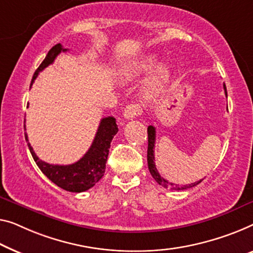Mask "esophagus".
Segmentation results:
<instances>
[{
  "label": "esophagus",
  "mask_w": 253,
  "mask_h": 253,
  "mask_svg": "<svg viewBox=\"0 0 253 253\" xmlns=\"http://www.w3.org/2000/svg\"><path fill=\"white\" fill-rule=\"evenodd\" d=\"M142 114V108L141 105L137 103H130L126 105L125 110H124V117L126 120L134 119L135 117H137Z\"/></svg>",
  "instance_id": "esophagus-1"
}]
</instances>
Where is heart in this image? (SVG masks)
<instances>
[{"instance_id":"1","label":"heart","mask_w":253,"mask_h":253,"mask_svg":"<svg viewBox=\"0 0 253 253\" xmlns=\"http://www.w3.org/2000/svg\"><path fill=\"white\" fill-rule=\"evenodd\" d=\"M154 58L153 55H148L144 58L137 60V61L131 62L129 65L126 66L123 69V78L124 79H130L137 75L144 73L149 69V68L153 65ZM169 78V67L166 63H161L157 67V69L154 70L152 76L146 82L145 87H144V95L148 97H152L156 95L157 93H159V90L164 87L166 82Z\"/></svg>"}]
</instances>
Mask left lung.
<instances>
[{
  "label": "left lung",
  "instance_id": "8db88e82",
  "mask_svg": "<svg viewBox=\"0 0 253 253\" xmlns=\"http://www.w3.org/2000/svg\"><path fill=\"white\" fill-rule=\"evenodd\" d=\"M224 89H225V94L226 96H227V90H226V85L224 84ZM148 167H149V170L151 172V175L154 179H156V182L159 184V185L164 186L166 188H171V190H185V188L188 187H193L195 185H198L199 183L202 182V179L198 180V182L195 183H191L188 184V185H184V186H178L177 184H172V183H169L168 180H166L164 177H161L159 171H158V169L156 167V163H154V144H156V128L153 126H149L148 127Z\"/></svg>",
  "mask_w": 253,
  "mask_h": 253
}]
</instances>
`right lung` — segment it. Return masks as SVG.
Here are the masks:
<instances>
[{"mask_svg":"<svg viewBox=\"0 0 253 253\" xmlns=\"http://www.w3.org/2000/svg\"><path fill=\"white\" fill-rule=\"evenodd\" d=\"M68 51V48H63L61 44H56L48 51L47 55L45 56L43 62L34 74L32 84L39 74L45 69L51 63H53L56 56L61 52ZM28 107V105H27ZM118 131V126L116 124V119L114 117H105L101 119V123L97 128L95 137L93 139L92 145L88 149L87 152L84 154V157L81 158L77 163L60 166V165H50L45 161H42L28 142V136L25 133V138L27 141L28 148L30 153L35 160L36 165L42 170L43 174L47 177L51 182H53L55 185L63 188V190L75 192L87 191L88 188L93 187L99 180L102 178L105 171V164H107L109 149H110V143L115 135Z\"/></svg>","mask_w":253,"mask_h":253,"instance_id":"right-lung-1","label":"right lung"}]
</instances>
